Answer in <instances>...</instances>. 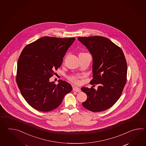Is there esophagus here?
<instances>
[{
    "instance_id": "1",
    "label": "esophagus",
    "mask_w": 146,
    "mask_h": 146,
    "mask_svg": "<svg viewBox=\"0 0 146 146\" xmlns=\"http://www.w3.org/2000/svg\"><path fill=\"white\" fill-rule=\"evenodd\" d=\"M73 90H74V91L77 92H80L81 91L80 89H79V88L76 87H74L73 88Z\"/></svg>"
}]
</instances>
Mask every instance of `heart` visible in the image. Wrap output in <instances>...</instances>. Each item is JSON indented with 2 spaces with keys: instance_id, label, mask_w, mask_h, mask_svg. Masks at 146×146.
Listing matches in <instances>:
<instances>
[{
  "instance_id": "b5f03b06",
  "label": "heart",
  "mask_w": 146,
  "mask_h": 146,
  "mask_svg": "<svg viewBox=\"0 0 146 146\" xmlns=\"http://www.w3.org/2000/svg\"><path fill=\"white\" fill-rule=\"evenodd\" d=\"M80 54H86V53H81ZM79 76H72L69 77V80L71 81L72 82L74 83V84H78L79 83Z\"/></svg>"
}]
</instances>
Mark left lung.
I'll return each mask as SVG.
<instances>
[{
  "mask_svg": "<svg viewBox=\"0 0 146 146\" xmlns=\"http://www.w3.org/2000/svg\"><path fill=\"white\" fill-rule=\"evenodd\" d=\"M93 58V79L91 84H99L98 89L81 88L87 99L82 104L87 110L99 112L117 101L127 80V62L121 48L106 37H79Z\"/></svg>",
  "mask_w": 146,
  "mask_h": 146,
  "instance_id": "obj_1",
  "label": "left lung"
}]
</instances>
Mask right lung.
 <instances>
[{
  "label": "right lung",
  "mask_w": 146,
  "mask_h": 146,
  "mask_svg": "<svg viewBox=\"0 0 146 146\" xmlns=\"http://www.w3.org/2000/svg\"><path fill=\"white\" fill-rule=\"evenodd\" d=\"M75 38L44 36L25 47L19 56L16 81L22 96L33 108L49 112L58 107L72 86L49 79L60 67L63 57Z\"/></svg>",
  "instance_id": "right-lung-1"
}]
</instances>
